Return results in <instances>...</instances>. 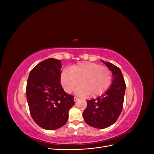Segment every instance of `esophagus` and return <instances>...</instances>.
Returning <instances> with one entry per match:
<instances>
[{
	"instance_id": "34e87169",
	"label": "esophagus",
	"mask_w": 154,
	"mask_h": 154,
	"mask_svg": "<svg viewBox=\"0 0 154 154\" xmlns=\"http://www.w3.org/2000/svg\"><path fill=\"white\" fill-rule=\"evenodd\" d=\"M78 100H79V98H78V97H74V101H75V102H76Z\"/></svg>"
}]
</instances>
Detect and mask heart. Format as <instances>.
Returning a JSON list of instances; mask_svg holds the SVG:
<instances>
[{
	"label": "heart",
	"mask_w": 154,
	"mask_h": 154,
	"mask_svg": "<svg viewBox=\"0 0 154 154\" xmlns=\"http://www.w3.org/2000/svg\"><path fill=\"white\" fill-rule=\"evenodd\" d=\"M112 79L108 68L88 62L74 65L70 70L65 69L60 75V82L67 93H71L80 82L82 85L76 88L75 93L83 97L103 95L109 88Z\"/></svg>",
	"instance_id": "obj_1"
}]
</instances>
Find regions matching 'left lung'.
I'll return each mask as SVG.
<instances>
[{
	"label": "left lung",
	"instance_id": "8db88e82",
	"mask_svg": "<svg viewBox=\"0 0 154 154\" xmlns=\"http://www.w3.org/2000/svg\"><path fill=\"white\" fill-rule=\"evenodd\" d=\"M112 72V84L106 92L97 98L87 100L83 112L85 123L91 127L103 129L113 125L119 118L123 106L126 84L119 67L101 60Z\"/></svg>",
	"mask_w": 154,
	"mask_h": 154
}]
</instances>
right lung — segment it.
Wrapping results in <instances>:
<instances>
[{
    "label": "right lung",
    "mask_w": 154,
    "mask_h": 154,
    "mask_svg": "<svg viewBox=\"0 0 154 154\" xmlns=\"http://www.w3.org/2000/svg\"><path fill=\"white\" fill-rule=\"evenodd\" d=\"M61 67L60 60L46 59L31 70L27 79L26 92L31 116L45 130L63 127L74 105V96L65 92L60 83Z\"/></svg>",
    "instance_id": "obj_1"
}]
</instances>
